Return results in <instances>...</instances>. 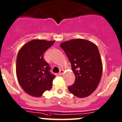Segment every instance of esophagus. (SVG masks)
Instances as JSON below:
<instances>
[{"instance_id":"34e87169","label":"esophagus","mask_w":122,"mask_h":122,"mask_svg":"<svg viewBox=\"0 0 122 122\" xmlns=\"http://www.w3.org/2000/svg\"><path fill=\"white\" fill-rule=\"evenodd\" d=\"M63 73H64L63 70H60V72H59V75H62L63 74Z\"/></svg>"}]
</instances>
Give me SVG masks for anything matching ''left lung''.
I'll list each match as a JSON object with an SVG mask.
<instances>
[{
    "label": "left lung",
    "instance_id": "obj_1",
    "mask_svg": "<svg viewBox=\"0 0 122 122\" xmlns=\"http://www.w3.org/2000/svg\"><path fill=\"white\" fill-rule=\"evenodd\" d=\"M71 62L75 81L68 87L79 98L91 95L100 81L103 72L102 59L98 47L85 39H72L60 45Z\"/></svg>",
    "mask_w": 122,
    "mask_h": 122
}]
</instances>
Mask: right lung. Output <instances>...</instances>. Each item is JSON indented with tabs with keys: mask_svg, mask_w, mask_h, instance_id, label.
<instances>
[{
	"mask_svg": "<svg viewBox=\"0 0 122 122\" xmlns=\"http://www.w3.org/2000/svg\"><path fill=\"white\" fill-rule=\"evenodd\" d=\"M54 42L34 39L24 45L17 54V80L24 91L31 96L39 97L52 87L55 75L50 72V66L44 55Z\"/></svg>",
	"mask_w": 122,
	"mask_h": 122,
	"instance_id": "obj_1",
	"label": "right lung"
}]
</instances>
